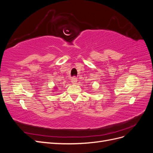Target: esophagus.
Returning <instances> with one entry per match:
<instances>
[{"label": "esophagus", "instance_id": "obj_1", "mask_svg": "<svg viewBox=\"0 0 153 153\" xmlns=\"http://www.w3.org/2000/svg\"><path fill=\"white\" fill-rule=\"evenodd\" d=\"M77 78H76V77H73V78H71V82H72V84H76V82H77Z\"/></svg>", "mask_w": 153, "mask_h": 153}]
</instances>
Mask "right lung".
Listing matches in <instances>:
<instances>
[{
  "label": "right lung",
  "mask_w": 153,
  "mask_h": 153,
  "mask_svg": "<svg viewBox=\"0 0 153 153\" xmlns=\"http://www.w3.org/2000/svg\"><path fill=\"white\" fill-rule=\"evenodd\" d=\"M55 89H56V87H55Z\"/></svg>",
  "instance_id": "add662e5"
}]
</instances>
